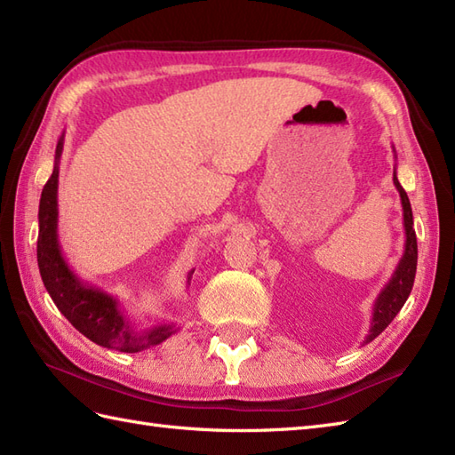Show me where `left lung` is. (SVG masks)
<instances>
[{"label":"left lung","mask_w":455,"mask_h":455,"mask_svg":"<svg viewBox=\"0 0 455 455\" xmlns=\"http://www.w3.org/2000/svg\"><path fill=\"white\" fill-rule=\"evenodd\" d=\"M393 183L397 188L399 196H401V205H403V219H404V235H407V240H404V254L401 258V262L395 269L389 283L381 289V293L377 295L375 305H373V316H371V328L370 334L365 336L363 344H370L373 338L379 336L385 328L391 324V321L397 313L403 308V305L407 303V299L411 295V289L414 283V274H417V259H419V246H417V235H414V222H412V209H411V201L407 191L403 189V186L397 180V170H393Z\"/></svg>","instance_id":"obj_1"}]
</instances>
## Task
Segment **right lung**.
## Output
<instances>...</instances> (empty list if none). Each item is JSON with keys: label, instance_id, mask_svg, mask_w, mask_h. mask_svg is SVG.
Here are the masks:
<instances>
[{"label": "right lung", "instance_id": "1", "mask_svg": "<svg viewBox=\"0 0 455 455\" xmlns=\"http://www.w3.org/2000/svg\"><path fill=\"white\" fill-rule=\"evenodd\" d=\"M64 148V132L58 139L52 176L44 183L38 205L36 262L48 295L68 321L92 342L134 354L158 346L178 332L176 323H154L140 328L119 308L117 299L76 275L58 244V168ZM193 274V272H191ZM189 274V277H191ZM188 277V283H189Z\"/></svg>", "mask_w": 455, "mask_h": 455}]
</instances>
